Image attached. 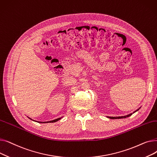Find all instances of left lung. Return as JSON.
Instances as JSON below:
<instances>
[{
	"instance_id": "left-lung-1",
	"label": "left lung",
	"mask_w": 157,
	"mask_h": 157,
	"mask_svg": "<svg viewBox=\"0 0 157 157\" xmlns=\"http://www.w3.org/2000/svg\"><path fill=\"white\" fill-rule=\"evenodd\" d=\"M140 108H139L138 109H137L136 111H135L133 113H136V111H137ZM133 113H130V114H127V115H126V116H123V117H108V118H111V119H120V118H127V117H130L132 114Z\"/></svg>"
}]
</instances>
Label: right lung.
Returning a JSON list of instances; mask_svg holds the SVG:
<instances>
[{"instance_id":"obj_1","label":"right lung","mask_w":157,"mask_h":157,"mask_svg":"<svg viewBox=\"0 0 157 157\" xmlns=\"http://www.w3.org/2000/svg\"><path fill=\"white\" fill-rule=\"evenodd\" d=\"M29 119H30V120H32L30 118H29ZM62 118V117L61 118H57V119H55V120H52V121H43V122H42V121H36V122H38V123H53V122H56V121H59V120H60V119Z\"/></svg>"}]
</instances>
